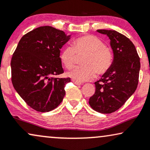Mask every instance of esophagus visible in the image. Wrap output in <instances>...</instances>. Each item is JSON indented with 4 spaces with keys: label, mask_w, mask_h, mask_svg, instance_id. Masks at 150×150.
<instances>
[{
    "label": "esophagus",
    "mask_w": 150,
    "mask_h": 150,
    "mask_svg": "<svg viewBox=\"0 0 150 150\" xmlns=\"http://www.w3.org/2000/svg\"><path fill=\"white\" fill-rule=\"evenodd\" d=\"M73 83L75 84H76V85H81L82 84H81V83H80V82H79V81H75V80H73Z\"/></svg>",
    "instance_id": "34e87169"
}]
</instances>
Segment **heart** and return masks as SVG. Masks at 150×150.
<instances>
[{
  "label": "heart",
  "mask_w": 150,
  "mask_h": 150,
  "mask_svg": "<svg viewBox=\"0 0 150 150\" xmlns=\"http://www.w3.org/2000/svg\"><path fill=\"white\" fill-rule=\"evenodd\" d=\"M77 56L82 57L83 66L67 73L74 80L83 82L91 80L98 75H104L112 66L113 52L105 42L94 35H85L74 40L73 46L64 48L60 54V61L66 69H71L76 62Z\"/></svg>",
  "instance_id": "heart-1"
}]
</instances>
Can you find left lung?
<instances>
[{"label": "left lung", "instance_id": "1", "mask_svg": "<svg viewBox=\"0 0 150 150\" xmlns=\"http://www.w3.org/2000/svg\"><path fill=\"white\" fill-rule=\"evenodd\" d=\"M111 40L114 59L112 66L95 82L96 92L89 99L95 111L111 113L119 109L135 92L141 68L140 57L134 43L115 30H98Z\"/></svg>", "mask_w": 150, "mask_h": 150}]
</instances>
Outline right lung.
Returning <instances> with one entry per match:
<instances>
[{"label":"right lung","mask_w":150,"mask_h":150,"mask_svg":"<svg viewBox=\"0 0 150 150\" xmlns=\"http://www.w3.org/2000/svg\"><path fill=\"white\" fill-rule=\"evenodd\" d=\"M70 36L51 26H41L22 37L11 59L12 82L32 109L48 112L60 105L71 78L54 76L64 73L60 49Z\"/></svg>","instance_id":"right-lung-1"}]
</instances>
